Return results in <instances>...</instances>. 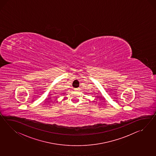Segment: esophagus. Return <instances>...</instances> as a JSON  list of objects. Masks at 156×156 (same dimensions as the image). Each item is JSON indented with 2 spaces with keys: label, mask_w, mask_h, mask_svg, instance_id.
<instances>
[{
  "label": "esophagus",
  "mask_w": 156,
  "mask_h": 156,
  "mask_svg": "<svg viewBox=\"0 0 156 156\" xmlns=\"http://www.w3.org/2000/svg\"><path fill=\"white\" fill-rule=\"evenodd\" d=\"M80 88H74V90H80Z\"/></svg>",
  "instance_id": "esophagus-1"
}]
</instances>
